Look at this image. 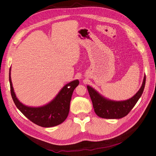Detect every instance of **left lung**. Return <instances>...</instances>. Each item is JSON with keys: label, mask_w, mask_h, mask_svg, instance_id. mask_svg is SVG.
Wrapping results in <instances>:
<instances>
[{"label": "left lung", "mask_w": 156, "mask_h": 156, "mask_svg": "<svg viewBox=\"0 0 156 156\" xmlns=\"http://www.w3.org/2000/svg\"><path fill=\"white\" fill-rule=\"evenodd\" d=\"M146 77H144L140 90L131 98L125 101L115 102L104 98L91 87L88 86L90 98L93 103L95 113L97 116L106 119H119L126 116L134 108L144 90Z\"/></svg>", "instance_id": "1"}]
</instances>
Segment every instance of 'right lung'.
<instances>
[{"mask_svg":"<svg viewBox=\"0 0 156 156\" xmlns=\"http://www.w3.org/2000/svg\"><path fill=\"white\" fill-rule=\"evenodd\" d=\"M9 69V83L11 95L16 108L28 119L39 126L51 127L63 123L67 118L70 111V104L74 89L79 85L76 80L65 86L53 101L45 106L30 108L22 104L16 97L12 86Z\"/></svg>","mask_w":156,"mask_h":156,"instance_id":"1","label":"right lung"}]
</instances>
